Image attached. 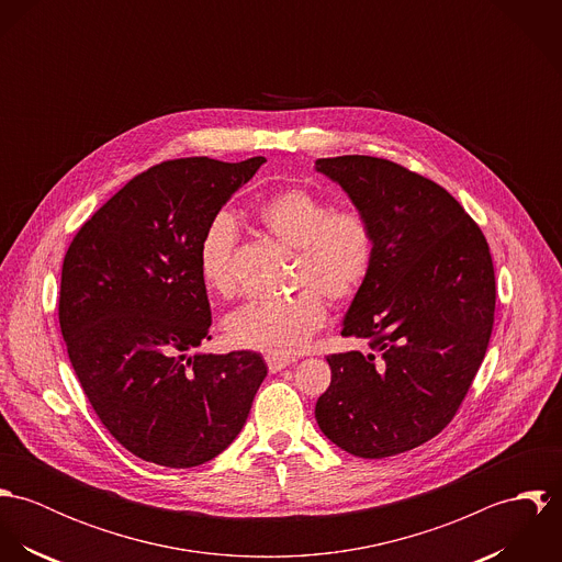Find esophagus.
Returning a JSON list of instances; mask_svg holds the SVG:
<instances>
[{"label":"esophagus","mask_w":562,"mask_h":562,"mask_svg":"<svg viewBox=\"0 0 562 562\" xmlns=\"http://www.w3.org/2000/svg\"><path fill=\"white\" fill-rule=\"evenodd\" d=\"M290 363H294V359L292 357H279V355H266V366H268V370L274 374V372H279V370H283V368H288Z\"/></svg>","instance_id":"1"}]
</instances>
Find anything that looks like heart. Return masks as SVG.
I'll use <instances>...</instances> for the list:
<instances>
[{
  "mask_svg": "<svg viewBox=\"0 0 562 562\" xmlns=\"http://www.w3.org/2000/svg\"><path fill=\"white\" fill-rule=\"evenodd\" d=\"M257 218L274 240L296 248L290 285L277 301H255L225 321L234 346L288 357L299 352L326 318L324 299L346 303L366 285L376 240L370 218L357 207H335L330 199L294 186L270 194ZM240 227L218 214L199 244V274L207 290L225 299L238 290Z\"/></svg>",
  "mask_w": 562,
  "mask_h": 562,
  "instance_id": "b5f03b06",
  "label": "heart"
}]
</instances>
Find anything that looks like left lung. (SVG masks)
<instances>
[{
    "label": "left lung",
    "mask_w": 562,
    "mask_h": 562,
    "mask_svg": "<svg viewBox=\"0 0 562 562\" xmlns=\"http://www.w3.org/2000/svg\"><path fill=\"white\" fill-rule=\"evenodd\" d=\"M316 168L348 192L376 240L341 328L370 350L326 357L316 419L355 457H394L439 435L465 401L493 330V259L481 227L428 177L372 156Z\"/></svg>",
    "instance_id": "obj_1"
}]
</instances>
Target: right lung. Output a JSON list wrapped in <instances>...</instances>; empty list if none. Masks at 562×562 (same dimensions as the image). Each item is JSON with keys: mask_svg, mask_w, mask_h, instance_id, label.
I'll return each mask as SVG.
<instances>
[{"mask_svg": "<svg viewBox=\"0 0 562 562\" xmlns=\"http://www.w3.org/2000/svg\"><path fill=\"white\" fill-rule=\"evenodd\" d=\"M263 161L156 164L65 255L58 321L71 366L101 424L143 461L181 470L218 457L266 379L257 352H196L212 339L199 244Z\"/></svg>", "mask_w": 562, "mask_h": 562, "instance_id": "1", "label": "right lung"}]
</instances>
